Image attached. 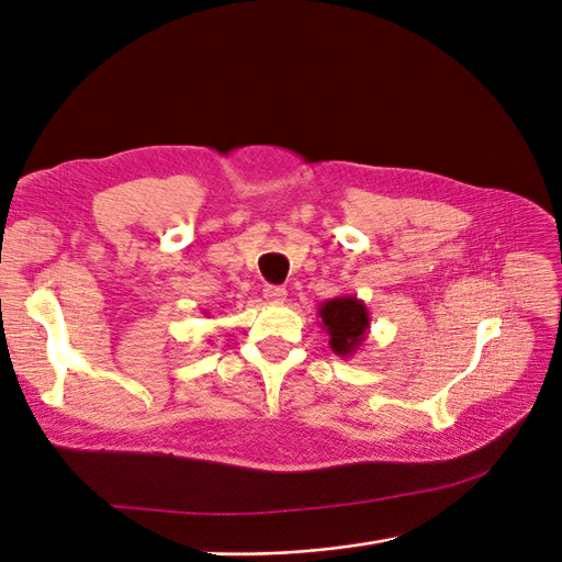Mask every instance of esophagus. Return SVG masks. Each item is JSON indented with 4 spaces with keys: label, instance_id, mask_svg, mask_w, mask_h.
<instances>
[{
    "label": "esophagus",
    "instance_id": "obj_1",
    "mask_svg": "<svg viewBox=\"0 0 562 562\" xmlns=\"http://www.w3.org/2000/svg\"><path fill=\"white\" fill-rule=\"evenodd\" d=\"M262 295H265L267 302H283L288 297V291L281 285H267Z\"/></svg>",
    "mask_w": 562,
    "mask_h": 562
}]
</instances>
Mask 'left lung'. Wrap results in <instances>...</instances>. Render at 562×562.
I'll return each mask as SVG.
<instances>
[{
    "label": "left lung",
    "instance_id": "1",
    "mask_svg": "<svg viewBox=\"0 0 562 562\" xmlns=\"http://www.w3.org/2000/svg\"><path fill=\"white\" fill-rule=\"evenodd\" d=\"M318 318L321 328L328 333L330 349L337 356H342V359L353 356L368 339L370 314L366 302L359 297L345 295L321 302Z\"/></svg>",
    "mask_w": 562,
    "mask_h": 562
}]
</instances>
